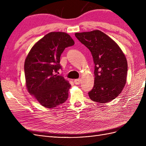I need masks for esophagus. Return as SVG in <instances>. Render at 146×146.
Instances as JSON below:
<instances>
[{
  "instance_id": "esophagus-1",
  "label": "esophagus",
  "mask_w": 146,
  "mask_h": 146,
  "mask_svg": "<svg viewBox=\"0 0 146 146\" xmlns=\"http://www.w3.org/2000/svg\"><path fill=\"white\" fill-rule=\"evenodd\" d=\"M82 80L80 78H78V79H76V80H74V83L76 85H80L81 83Z\"/></svg>"
}]
</instances>
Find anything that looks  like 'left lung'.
<instances>
[{
    "label": "left lung",
    "mask_w": 146,
    "mask_h": 146,
    "mask_svg": "<svg viewBox=\"0 0 146 146\" xmlns=\"http://www.w3.org/2000/svg\"><path fill=\"white\" fill-rule=\"evenodd\" d=\"M75 36L91 52L94 66V85L90 99L107 103L121 93L126 83L127 62L121 48L100 30L76 33Z\"/></svg>",
    "instance_id": "obj_1"
}]
</instances>
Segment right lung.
<instances>
[{
  "instance_id": "1",
  "label": "right lung",
  "mask_w": 146,
  "mask_h": 146,
  "mask_svg": "<svg viewBox=\"0 0 146 146\" xmlns=\"http://www.w3.org/2000/svg\"><path fill=\"white\" fill-rule=\"evenodd\" d=\"M74 41L64 32H50L31 48L24 64L26 86L30 95L43 107L54 108L68 98L70 85L60 75V56Z\"/></svg>"
}]
</instances>
